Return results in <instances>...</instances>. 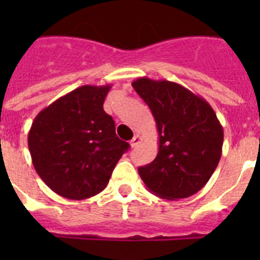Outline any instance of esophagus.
I'll list each match as a JSON object with an SVG mask.
<instances>
[{"instance_id":"obj_1","label":"esophagus","mask_w":260,"mask_h":260,"mask_svg":"<svg viewBox=\"0 0 260 260\" xmlns=\"http://www.w3.org/2000/svg\"><path fill=\"white\" fill-rule=\"evenodd\" d=\"M141 142H142V137H141L140 135H136L135 137H133L132 140H131V146H132V147H137Z\"/></svg>"}]
</instances>
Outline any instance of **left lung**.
Returning <instances> with one entry per match:
<instances>
[{"label": "left lung", "mask_w": 260, "mask_h": 260, "mask_svg": "<svg viewBox=\"0 0 260 260\" xmlns=\"http://www.w3.org/2000/svg\"><path fill=\"white\" fill-rule=\"evenodd\" d=\"M156 120L158 153L138 174L166 200L192 196L206 185L222 152L224 131L210 104L180 84L138 78L132 83Z\"/></svg>", "instance_id": "8db88e82"}]
</instances>
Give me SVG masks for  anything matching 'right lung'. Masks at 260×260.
<instances>
[{
	"mask_svg": "<svg viewBox=\"0 0 260 260\" xmlns=\"http://www.w3.org/2000/svg\"><path fill=\"white\" fill-rule=\"evenodd\" d=\"M111 88L79 86L44 108L31 124L27 145L34 167L62 198L84 200L102 192L129 148L103 109Z\"/></svg>",
	"mask_w": 260,
	"mask_h": 260,
	"instance_id": "1",
	"label": "right lung"
}]
</instances>
